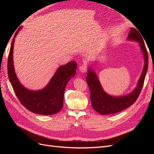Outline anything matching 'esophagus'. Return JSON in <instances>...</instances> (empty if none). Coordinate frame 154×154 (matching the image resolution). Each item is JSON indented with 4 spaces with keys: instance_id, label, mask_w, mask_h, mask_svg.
<instances>
[{
    "instance_id": "obj_1",
    "label": "esophagus",
    "mask_w": 154,
    "mask_h": 154,
    "mask_svg": "<svg viewBox=\"0 0 154 154\" xmlns=\"http://www.w3.org/2000/svg\"><path fill=\"white\" fill-rule=\"evenodd\" d=\"M79 69H80V71L81 72L84 73L87 71V67L85 66V65H82V66H80V68H79Z\"/></svg>"
}]
</instances>
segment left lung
Masks as SVG:
<instances>
[{"label": "left lung", "mask_w": 154, "mask_h": 154, "mask_svg": "<svg viewBox=\"0 0 154 154\" xmlns=\"http://www.w3.org/2000/svg\"><path fill=\"white\" fill-rule=\"evenodd\" d=\"M141 35L137 29L131 27L127 37V40L137 42L139 43L144 58V66L140 78L137 86L131 92L121 96L107 94L102 87L94 70L91 66H88L86 81L90 89L91 104L92 108L99 114L102 115L112 114L123 110L134 104L140 94L148 65V53Z\"/></svg>", "instance_id": "obj_1"}]
</instances>
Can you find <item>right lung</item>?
<instances>
[{"mask_svg": "<svg viewBox=\"0 0 154 154\" xmlns=\"http://www.w3.org/2000/svg\"><path fill=\"white\" fill-rule=\"evenodd\" d=\"M22 27L15 32L11 45L8 60L9 80L18 99L27 110L36 114H54L62 109L65 88L71 78L75 76L77 63L71 61L60 66L48 84L40 90L32 91L26 88L18 79L13 65L14 43Z\"/></svg>", "mask_w": 154, "mask_h": 154, "instance_id": "1", "label": "right lung"}]
</instances>
